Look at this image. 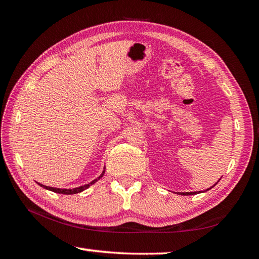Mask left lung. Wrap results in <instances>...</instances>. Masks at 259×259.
<instances>
[{
  "instance_id": "obj_1",
  "label": "left lung",
  "mask_w": 259,
  "mask_h": 259,
  "mask_svg": "<svg viewBox=\"0 0 259 259\" xmlns=\"http://www.w3.org/2000/svg\"><path fill=\"white\" fill-rule=\"evenodd\" d=\"M181 194H183V195H191V194H194V193H193V192H191V193H181Z\"/></svg>"
}]
</instances>
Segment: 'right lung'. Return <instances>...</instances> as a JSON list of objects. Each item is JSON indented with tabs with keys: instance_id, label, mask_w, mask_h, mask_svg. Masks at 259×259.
I'll list each match as a JSON object with an SVG mask.
<instances>
[{
	"instance_id": "add662e5",
	"label": "right lung",
	"mask_w": 259,
	"mask_h": 259,
	"mask_svg": "<svg viewBox=\"0 0 259 259\" xmlns=\"http://www.w3.org/2000/svg\"><path fill=\"white\" fill-rule=\"evenodd\" d=\"M104 172L105 171H103V174H102V176H100L98 179H100L103 177V175H104ZM98 179H95V181H93L91 183H89V184H87V185H83V186H80V187H76V188H69V190H65V188H55V187H49V186H46V185H42V184H40V185L42 186V187H45V188H47V190H49V191H52V192H56V193H59V194H76V193H80V192H82V191H84V190H87L88 187H89L90 185H93V184H95L96 182L98 181Z\"/></svg>"
}]
</instances>
